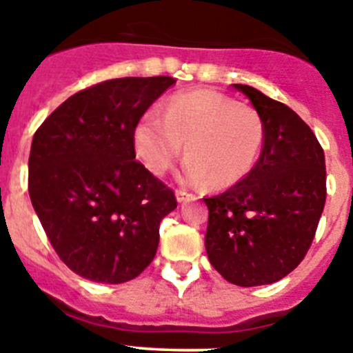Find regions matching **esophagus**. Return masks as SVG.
<instances>
[{
	"label": "esophagus",
	"mask_w": 353,
	"mask_h": 353,
	"mask_svg": "<svg viewBox=\"0 0 353 353\" xmlns=\"http://www.w3.org/2000/svg\"><path fill=\"white\" fill-rule=\"evenodd\" d=\"M174 194H176V199H179V203H183V201H191V199H192L191 192L183 191V189H176V192H174Z\"/></svg>",
	"instance_id": "1"
}]
</instances>
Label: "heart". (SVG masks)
I'll use <instances>...</instances> for the list:
<instances>
[{
  "instance_id": "1",
  "label": "heart",
  "mask_w": 353,
  "mask_h": 353,
  "mask_svg": "<svg viewBox=\"0 0 353 353\" xmlns=\"http://www.w3.org/2000/svg\"><path fill=\"white\" fill-rule=\"evenodd\" d=\"M263 139L256 109L212 90L170 97L162 114L148 109L132 130L134 154L150 173L166 174L185 143L183 180L215 189L235 185L251 173Z\"/></svg>"
}]
</instances>
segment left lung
Listing matches in <instances>:
<instances>
[{"instance_id": "left-lung-1", "label": "left lung", "mask_w": 353, "mask_h": 353, "mask_svg": "<svg viewBox=\"0 0 353 353\" xmlns=\"http://www.w3.org/2000/svg\"><path fill=\"white\" fill-rule=\"evenodd\" d=\"M265 125L256 166L223 194L203 198L208 260L236 286L288 276L310 249L327 198L325 155L295 111L248 84H233Z\"/></svg>"}]
</instances>
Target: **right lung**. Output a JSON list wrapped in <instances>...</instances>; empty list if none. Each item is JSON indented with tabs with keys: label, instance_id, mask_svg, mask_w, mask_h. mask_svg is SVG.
Masks as SVG:
<instances>
[{
	"label": "right lung",
	"instance_id": "1",
	"mask_svg": "<svg viewBox=\"0 0 353 353\" xmlns=\"http://www.w3.org/2000/svg\"><path fill=\"white\" fill-rule=\"evenodd\" d=\"M173 77L102 81L56 108L28 161L31 205L72 272L118 285L152 263L161 221L176 208L170 187L136 161V121Z\"/></svg>",
	"mask_w": 353,
	"mask_h": 353
}]
</instances>
